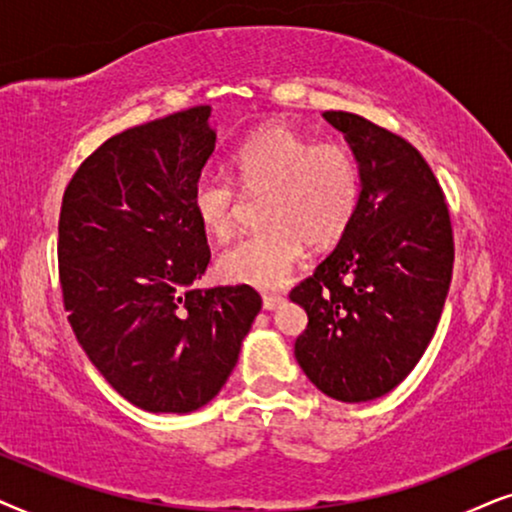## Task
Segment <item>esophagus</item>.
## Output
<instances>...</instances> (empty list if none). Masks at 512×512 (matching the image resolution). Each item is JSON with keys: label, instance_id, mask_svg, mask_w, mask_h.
<instances>
[{"label": "esophagus", "instance_id": "34e87169", "mask_svg": "<svg viewBox=\"0 0 512 512\" xmlns=\"http://www.w3.org/2000/svg\"><path fill=\"white\" fill-rule=\"evenodd\" d=\"M262 304H264V309H267V311H274L283 304V297L281 295H264Z\"/></svg>", "mask_w": 512, "mask_h": 512}]
</instances>
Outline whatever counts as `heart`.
Masks as SVG:
<instances>
[{
    "mask_svg": "<svg viewBox=\"0 0 512 512\" xmlns=\"http://www.w3.org/2000/svg\"><path fill=\"white\" fill-rule=\"evenodd\" d=\"M236 181L262 196V229L222 252L217 269L231 283L276 288L304 252L335 243L349 229L360 199V166L346 145L313 142L290 126L269 124L250 133L234 152ZM234 180L203 173L194 182L192 208L210 236L229 238L238 227L243 194Z\"/></svg>",
    "mask_w": 512,
    "mask_h": 512,
    "instance_id": "b5f03b06",
    "label": "heart"
}]
</instances>
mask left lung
Segmentation results:
<instances>
[{
    "label": "left lung",
    "mask_w": 512,
    "mask_h": 512,
    "mask_svg": "<svg viewBox=\"0 0 512 512\" xmlns=\"http://www.w3.org/2000/svg\"><path fill=\"white\" fill-rule=\"evenodd\" d=\"M323 117L356 154L360 199L337 248L290 292L309 316L295 358L325 395L365 403L393 391L431 344L452 281V220L405 138L358 114Z\"/></svg>",
    "instance_id": "left-lung-1"
}]
</instances>
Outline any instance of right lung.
<instances>
[{"instance_id":"1","label":"right lung","mask_w":512,"mask_h":512,"mask_svg":"<svg viewBox=\"0 0 512 512\" xmlns=\"http://www.w3.org/2000/svg\"><path fill=\"white\" fill-rule=\"evenodd\" d=\"M199 105L102 142L65 189L58 274L74 337L128 403L187 414L220 393L262 309L250 285L194 290L210 262L192 208L215 152Z\"/></svg>"}]
</instances>
